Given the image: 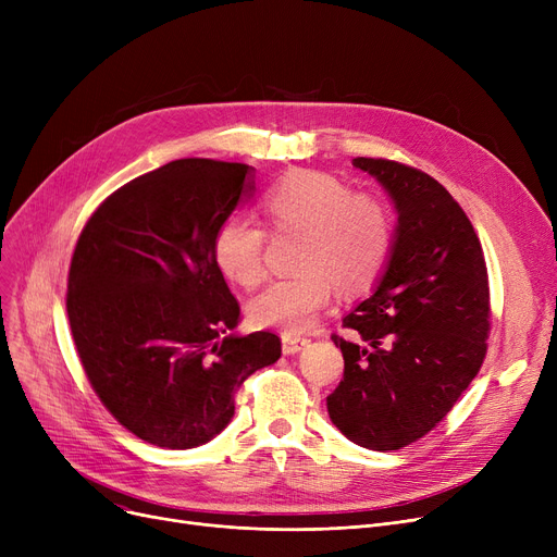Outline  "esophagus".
Segmentation results:
<instances>
[{
  "label": "esophagus",
  "instance_id": "34e87169",
  "mask_svg": "<svg viewBox=\"0 0 557 557\" xmlns=\"http://www.w3.org/2000/svg\"><path fill=\"white\" fill-rule=\"evenodd\" d=\"M309 343H311V338H307V336L282 334V352L284 355H296V352H300L302 347H307Z\"/></svg>",
  "mask_w": 557,
  "mask_h": 557
}]
</instances>
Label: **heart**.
I'll list each match as a JSON object with an SVG mask.
<instances>
[{
	"label": "heart",
	"instance_id": "1",
	"mask_svg": "<svg viewBox=\"0 0 557 557\" xmlns=\"http://www.w3.org/2000/svg\"><path fill=\"white\" fill-rule=\"evenodd\" d=\"M263 223L273 234L302 232L296 250L298 275L269 284L248 302L255 327L300 334L334 298L368 288L388 263L393 250V214L372 191L349 189L323 171L286 173L259 198ZM267 232L232 216L214 234L212 255L219 271L242 286L267 275Z\"/></svg>",
	"mask_w": 557,
	"mask_h": 557
}]
</instances>
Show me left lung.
<instances>
[{
  "label": "left lung",
  "mask_w": 557,
  "mask_h": 557,
  "mask_svg": "<svg viewBox=\"0 0 557 557\" xmlns=\"http://www.w3.org/2000/svg\"><path fill=\"white\" fill-rule=\"evenodd\" d=\"M393 196L397 242L374 294L332 334L345 370L327 397L341 433L395 451L441 424L487 355L492 325L485 255L454 196L429 173L355 158Z\"/></svg>",
  "instance_id": "8db88e82"
}]
</instances>
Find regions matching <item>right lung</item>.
<instances>
[{"mask_svg": "<svg viewBox=\"0 0 557 557\" xmlns=\"http://www.w3.org/2000/svg\"><path fill=\"white\" fill-rule=\"evenodd\" d=\"M250 166L173 160L112 191L85 221L67 318L87 382L144 443L191 449L234 416V393L282 355L273 332L230 334L242 307L212 244L252 189Z\"/></svg>", "mask_w": 557, "mask_h": 557, "instance_id": "add662e5", "label": "right lung"}]
</instances>
